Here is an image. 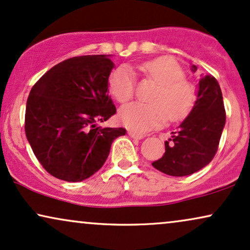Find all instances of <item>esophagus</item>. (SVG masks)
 <instances>
[{"label": "esophagus", "instance_id": "obj_1", "mask_svg": "<svg viewBox=\"0 0 250 250\" xmlns=\"http://www.w3.org/2000/svg\"><path fill=\"white\" fill-rule=\"evenodd\" d=\"M127 133H128V135H130L131 138H134V139H144V138H145L144 134L137 133V132H133V131H128Z\"/></svg>", "mask_w": 250, "mask_h": 250}]
</instances>
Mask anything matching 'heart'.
<instances>
[{
	"instance_id": "obj_1",
	"label": "heart",
	"mask_w": 250,
	"mask_h": 250,
	"mask_svg": "<svg viewBox=\"0 0 250 250\" xmlns=\"http://www.w3.org/2000/svg\"><path fill=\"white\" fill-rule=\"evenodd\" d=\"M143 72L156 82L150 95V103H133L123 106L119 118L126 127L135 132H147L158 127L166 119L180 120L192 109L196 102L195 87L184 80V73L176 61L159 58L144 63ZM109 88L119 103L133 97L134 79L130 69L119 67L111 74Z\"/></svg>"
}]
</instances>
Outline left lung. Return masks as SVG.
Returning <instances> with one entry per match:
<instances>
[{
	"mask_svg": "<svg viewBox=\"0 0 250 250\" xmlns=\"http://www.w3.org/2000/svg\"><path fill=\"white\" fill-rule=\"evenodd\" d=\"M193 73L195 64L191 66ZM226 123L223 94L213 76L199 80L197 100L189 115L165 143L166 152L153 167L170 176H187L214 158Z\"/></svg>",
	"mask_w": 250,
	"mask_h": 250,
	"instance_id": "obj_1",
	"label": "left lung"
}]
</instances>
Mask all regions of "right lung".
I'll list each match as a JSON object with an SVG mask.
<instances>
[{
  "mask_svg": "<svg viewBox=\"0 0 250 250\" xmlns=\"http://www.w3.org/2000/svg\"><path fill=\"white\" fill-rule=\"evenodd\" d=\"M111 55L74 57L45 73L26 102L25 134L52 176L81 182L100 170L123 127H101L116 113L109 96Z\"/></svg>",
  "mask_w": 250,
  "mask_h": 250,
  "instance_id": "right-lung-1",
  "label": "right lung"
}]
</instances>
